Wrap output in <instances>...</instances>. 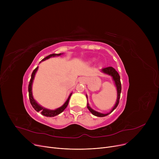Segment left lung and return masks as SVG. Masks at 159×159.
Masks as SVG:
<instances>
[{
	"instance_id": "8db88e82",
	"label": "left lung",
	"mask_w": 159,
	"mask_h": 159,
	"mask_svg": "<svg viewBox=\"0 0 159 159\" xmlns=\"http://www.w3.org/2000/svg\"><path fill=\"white\" fill-rule=\"evenodd\" d=\"M101 72H102L104 74H106V75H110V76H111L115 82V84L116 86V91H117V98H116V103L115 104V106H113V107L112 108V110L107 113H99L98 111H96L95 110H93L92 108H91L88 102V104H87V107L88 109L89 110V111L92 113L93 115L95 116H99V117H102V116H107V115L110 114L115 108L117 107L119 103V99H120V93H121V83H120V75L118 73V72L116 71L113 67H107V68H103L102 70H101ZM86 98L88 99V96L86 95Z\"/></svg>"
}]
</instances>
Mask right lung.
<instances>
[{
	"label": "right lung",
	"instance_id": "1",
	"mask_svg": "<svg viewBox=\"0 0 159 159\" xmlns=\"http://www.w3.org/2000/svg\"><path fill=\"white\" fill-rule=\"evenodd\" d=\"M62 54V53H58V54L53 53V54H51V55L47 56L44 58H43V59L40 61V62H43V61H44L46 59H48V58H49L50 57H56V56H60ZM38 68H39V67H37V68L34 70H33V73L31 74V77L30 81V84H29V86H28V92H29V98H30V103H31V106H33V107L34 108V109L35 110V111H37V112L40 111V113L43 115L48 116V117H52V116H56V115H57L58 114L61 113L66 109L67 106H68V104L70 98V97H71V96L72 95V93H70V96L68 97V99H67V101L65 102V103L61 107L57 108V109H55L54 110H51L46 109V108H45V107H44L43 106H41L40 104H39L36 102V101L34 99V98H33V93H32V84H33V80H34L35 75L36 74V72L37 71Z\"/></svg>",
	"mask_w": 159,
	"mask_h": 159
}]
</instances>
